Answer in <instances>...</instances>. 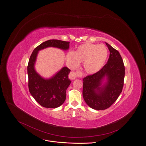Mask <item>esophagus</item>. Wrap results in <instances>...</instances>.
<instances>
[{
	"label": "esophagus",
	"instance_id": "34e87169",
	"mask_svg": "<svg viewBox=\"0 0 146 146\" xmlns=\"http://www.w3.org/2000/svg\"><path fill=\"white\" fill-rule=\"evenodd\" d=\"M82 76V73L80 71H77L76 72H72L69 74V78L71 80H74L78 76L80 77Z\"/></svg>",
	"mask_w": 146,
	"mask_h": 146
}]
</instances>
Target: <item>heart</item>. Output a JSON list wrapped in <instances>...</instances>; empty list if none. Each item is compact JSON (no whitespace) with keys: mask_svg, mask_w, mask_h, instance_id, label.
Here are the masks:
<instances>
[{"mask_svg":"<svg viewBox=\"0 0 146 146\" xmlns=\"http://www.w3.org/2000/svg\"><path fill=\"white\" fill-rule=\"evenodd\" d=\"M108 54V49L103 45L86 43L79 45L74 52H68L66 55V61L73 68H78L80 62H84L85 71L89 74H94L104 66Z\"/></svg>","mask_w":146,"mask_h":146,"instance_id":"1","label":"heart"}]
</instances>
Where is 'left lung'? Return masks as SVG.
<instances>
[{
  "instance_id": "8db88e82",
  "label": "left lung",
  "mask_w": 146,
  "mask_h": 146,
  "mask_svg": "<svg viewBox=\"0 0 146 146\" xmlns=\"http://www.w3.org/2000/svg\"><path fill=\"white\" fill-rule=\"evenodd\" d=\"M110 51L107 64L100 71L83 79V97L91 108H109L122 91L125 67L119 52L106 42Z\"/></svg>"
}]
</instances>
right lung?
<instances>
[{
    "label": "right lung",
    "instance_id": "add662e5",
    "mask_svg": "<svg viewBox=\"0 0 146 146\" xmlns=\"http://www.w3.org/2000/svg\"><path fill=\"white\" fill-rule=\"evenodd\" d=\"M70 42L52 39L42 43L31 54L27 66L29 89L32 97L42 107L56 108L61 106L66 98V90L71 83L68 79L70 70L63 67L49 78H45L38 73L35 69L37 56L40 50L53 47L67 50Z\"/></svg>",
    "mask_w": 146,
    "mask_h": 146
}]
</instances>
